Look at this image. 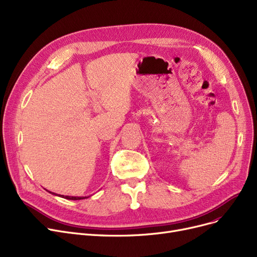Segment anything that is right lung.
<instances>
[{"label": "right lung", "mask_w": 257, "mask_h": 257, "mask_svg": "<svg viewBox=\"0 0 257 257\" xmlns=\"http://www.w3.org/2000/svg\"><path fill=\"white\" fill-rule=\"evenodd\" d=\"M49 193L53 194V195H57V196H61L63 198H66V199H71V200H77V199H84V198H87L89 196H69V195H61V194H57V193H53L51 191H48Z\"/></svg>", "instance_id": "1"}]
</instances>
